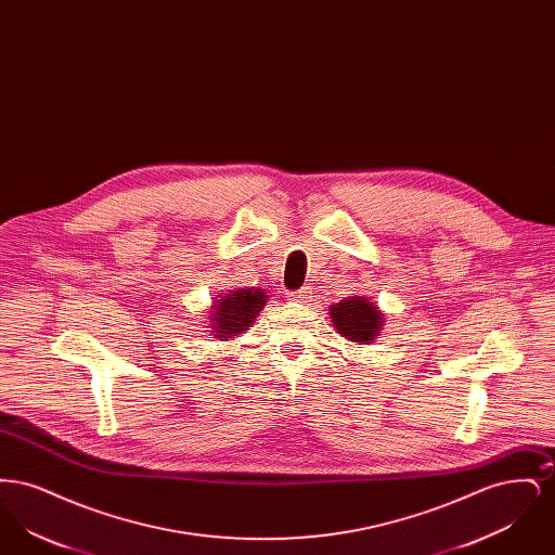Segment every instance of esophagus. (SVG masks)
<instances>
[{"label": "esophagus", "mask_w": 555, "mask_h": 555, "mask_svg": "<svg viewBox=\"0 0 555 555\" xmlns=\"http://www.w3.org/2000/svg\"><path fill=\"white\" fill-rule=\"evenodd\" d=\"M312 297L314 295H312V291L308 289V287L289 293V299L293 304H308V301H312Z\"/></svg>", "instance_id": "1"}]
</instances>
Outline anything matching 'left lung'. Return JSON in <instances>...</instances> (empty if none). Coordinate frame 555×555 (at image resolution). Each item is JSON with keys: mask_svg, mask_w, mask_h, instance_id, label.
<instances>
[{"mask_svg": "<svg viewBox=\"0 0 555 555\" xmlns=\"http://www.w3.org/2000/svg\"><path fill=\"white\" fill-rule=\"evenodd\" d=\"M328 317L335 331L351 344H372L374 339H378L385 326L380 308L364 295H351L339 304H333L328 308Z\"/></svg>", "mask_w": 555, "mask_h": 555, "instance_id": "8db88e82", "label": "left lung"}]
</instances>
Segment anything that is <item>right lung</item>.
Here are the masks:
<instances>
[{"label":"right lung","instance_id":"right-lung-1","mask_svg":"<svg viewBox=\"0 0 555 555\" xmlns=\"http://www.w3.org/2000/svg\"><path fill=\"white\" fill-rule=\"evenodd\" d=\"M268 295L266 289H231L216 295L208 310V333L210 339L231 341L243 335L258 314L264 310Z\"/></svg>","mask_w":555,"mask_h":555}]
</instances>
